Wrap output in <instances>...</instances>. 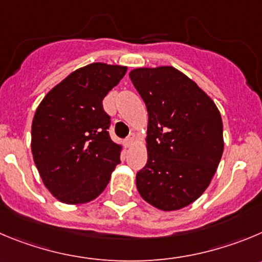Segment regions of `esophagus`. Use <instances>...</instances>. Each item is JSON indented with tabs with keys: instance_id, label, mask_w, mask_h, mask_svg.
I'll return each mask as SVG.
<instances>
[{
	"instance_id": "34e87169",
	"label": "esophagus",
	"mask_w": 262,
	"mask_h": 262,
	"mask_svg": "<svg viewBox=\"0 0 262 262\" xmlns=\"http://www.w3.org/2000/svg\"><path fill=\"white\" fill-rule=\"evenodd\" d=\"M133 142H134L133 134H130V136L126 137V138H125V146H126V147H130V146L133 145Z\"/></svg>"
}]
</instances>
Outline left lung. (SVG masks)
<instances>
[{"instance_id":"left-lung-1","label":"left lung","mask_w":262,"mask_h":262,"mask_svg":"<svg viewBox=\"0 0 262 262\" xmlns=\"http://www.w3.org/2000/svg\"><path fill=\"white\" fill-rule=\"evenodd\" d=\"M148 114L141 196L163 211L191 204L208 187L224 152L222 120L211 98L173 67L129 73Z\"/></svg>"}]
</instances>
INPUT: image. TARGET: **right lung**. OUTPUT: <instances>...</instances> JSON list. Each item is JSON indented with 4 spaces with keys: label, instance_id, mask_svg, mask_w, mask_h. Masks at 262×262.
<instances>
[{
    "label": "right lung",
    "instance_id": "add662e5",
    "mask_svg": "<svg viewBox=\"0 0 262 262\" xmlns=\"http://www.w3.org/2000/svg\"><path fill=\"white\" fill-rule=\"evenodd\" d=\"M126 67L93 63L53 88L32 121V155L45 186L66 204L95 199L120 163L102 101Z\"/></svg>",
    "mask_w": 262,
    "mask_h": 262
}]
</instances>
